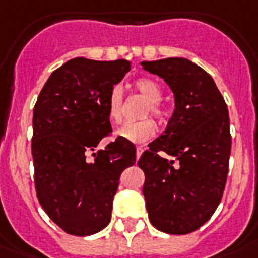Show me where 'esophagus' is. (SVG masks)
Instances as JSON below:
<instances>
[{
  "label": "esophagus",
  "mask_w": 258,
  "mask_h": 258,
  "mask_svg": "<svg viewBox=\"0 0 258 258\" xmlns=\"http://www.w3.org/2000/svg\"><path fill=\"white\" fill-rule=\"evenodd\" d=\"M143 150H145L143 147H141V146H138V147H137V158H139V157L142 155Z\"/></svg>",
  "instance_id": "obj_1"
}]
</instances>
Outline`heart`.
<instances>
[{"label":"heart","instance_id":"1","mask_svg":"<svg viewBox=\"0 0 258 258\" xmlns=\"http://www.w3.org/2000/svg\"><path fill=\"white\" fill-rule=\"evenodd\" d=\"M139 93L149 100L143 116L151 115L158 120H164L166 116L164 105L161 103L162 90L160 85L149 78H141L134 82ZM108 116L113 123H119L121 120V111H123V90L119 85H115L109 92L108 96ZM117 137L131 143H145L154 137L155 125L150 119H142L139 121H130L121 125L117 130Z\"/></svg>","mask_w":258,"mask_h":258}]
</instances>
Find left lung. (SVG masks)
<instances>
[{
    "instance_id": "left-lung-1",
    "label": "left lung",
    "mask_w": 258,
    "mask_h": 258,
    "mask_svg": "<svg viewBox=\"0 0 258 258\" xmlns=\"http://www.w3.org/2000/svg\"><path fill=\"white\" fill-rule=\"evenodd\" d=\"M141 64L164 78L174 94L165 133L138 161L149 219L164 233H192L211 218L225 190L231 150L227 105L212 77L188 59Z\"/></svg>"
}]
</instances>
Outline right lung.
Masks as SVG:
<instances>
[{
  "mask_svg": "<svg viewBox=\"0 0 258 258\" xmlns=\"http://www.w3.org/2000/svg\"><path fill=\"white\" fill-rule=\"evenodd\" d=\"M130 69L124 59H70L52 72L33 108L37 199L72 235L98 233L109 223L121 172L135 164L134 143L119 137L89 158L112 131L108 96Z\"/></svg>",
  "mask_w": 258,
  "mask_h": 258,
  "instance_id": "add662e5",
  "label": "right lung"
}]
</instances>
